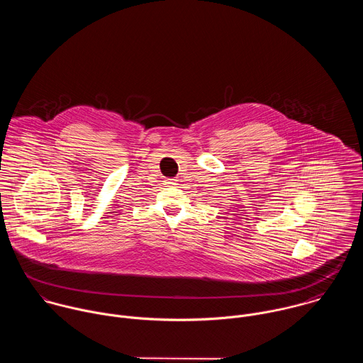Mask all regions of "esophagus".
Returning <instances> with one entry per match:
<instances>
[{
    "label": "esophagus",
    "mask_w": 363,
    "mask_h": 363,
    "mask_svg": "<svg viewBox=\"0 0 363 363\" xmlns=\"http://www.w3.org/2000/svg\"><path fill=\"white\" fill-rule=\"evenodd\" d=\"M176 182H177L176 179H166V180H164V183H166V184H172V186H174V184H176Z\"/></svg>",
    "instance_id": "34e87169"
}]
</instances>
